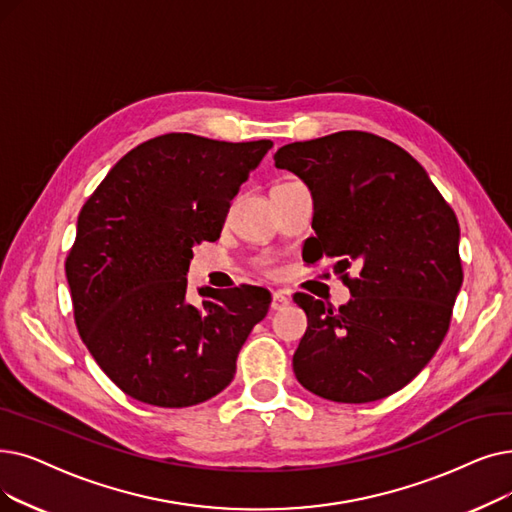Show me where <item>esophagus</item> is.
<instances>
[{
  "mask_svg": "<svg viewBox=\"0 0 512 512\" xmlns=\"http://www.w3.org/2000/svg\"><path fill=\"white\" fill-rule=\"evenodd\" d=\"M288 303H291V299H288L284 293H274V295H272V309H274V311L284 309Z\"/></svg>",
  "mask_w": 512,
  "mask_h": 512,
  "instance_id": "esophagus-1",
  "label": "esophagus"
}]
</instances>
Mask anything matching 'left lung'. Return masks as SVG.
<instances>
[{
    "label": "left lung",
    "mask_w": 512,
    "mask_h": 512,
    "mask_svg": "<svg viewBox=\"0 0 512 512\" xmlns=\"http://www.w3.org/2000/svg\"><path fill=\"white\" fill-rule=\"evenodd\" d=\"M274 161L314 196L307 263L335 259L351 293L337 311L293 297L307 316L293 355L297 381L330 402L383 399L406 387L446 337L462 286L458 219L422 165L374 133L293 142Z\"/></svg>",
    "instance_id": "obj_1"
}]
</instances>
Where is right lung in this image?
I'll return each mask as SVG.
<instances>
[{
  "mask_svg": "<svg viewBox=\"0 0 512 512\" xmlns=\"http://www.w3.org/2000/svg\"><path fill=\"white\" fill-rule=\"evenodd\" d=\"M274 144L165 133L133 150L87 198L66 257L75 324L123 393L188 408L224 391L272 295L261 286L198 288L192 247L217 240L240 184Z\"/></svg>",
  "mask_w": 512,
  "mask_h": 512,
  "instance_id": "add662e5",
  "label": "right lung"
}]
</instances>
